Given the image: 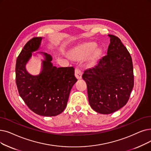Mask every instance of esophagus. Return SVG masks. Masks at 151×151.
I'll use <instances>...</instances> for the list:
<instances>
[{"label": "esophagus", "mask_w": 151, "mask_h": 151, "mask_svg": "<svg viewBox=\"0 0 151 151\" xmlns=\"http://www.w3.org/2000/svg\"><path fill=\"white\" fill-rule=\"evenodd\" d=\"M75 76H76L77 79H78V80L81 79V77H82V71L80 70V68L78 67H76L75 68Z\"/></svg>", "instance_id": "34e87169"}]
</instances>
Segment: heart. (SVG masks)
Segmentation results:
<instances>
[{"mask_svg":"<svg viewBox=\"0 0 151 151\" xmlns=\"http://www.w3.org/2000/svg\"><path fill=\"white\" fill-rule=\"evenodd\" d=\"M96 47V44L93 42L86 43L76 49L73 53V57L78 59H83V58L88 57ZM97 52H94L91 58V61L94 63L97 57Z\"/></svg>","mask_w":151,"mask_h":151,"instance_id":"1","label":"heart"}]
</instances>
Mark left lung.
<instances>
[{
    "label": "left lung",
    "instance_id": "1",
    "mask_svg": "<svg viewBox=\"0 0 151 151\" xmlns=\"http://www.w3.org/2000/svg\"><path fill=\"white\" fill-rule=\"evenodd\" d=\"M107 54L93 68L84 71L90 106L96 112L109 114L126 105L134 86L132 58L117 36L109 35Z\"/></svg>",
    "mask_w": 151,
    "mask_h": 151
}]
</instances>
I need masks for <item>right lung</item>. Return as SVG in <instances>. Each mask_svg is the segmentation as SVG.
Here are the masks:
<instances>
[{"label":"right lung","instance_id":"obj_1","mask_svg":"<svg viewBox=\"0 0 151 151\" xmlns=\"http://www.w3.org/2000/svg\"><path fill=\"white\" fill-rule=\"evenodd\" d=\"M41 37L31 39L17 57L15 73L18 93L29 109L35 114L52 116L61 114L67 107L71 88L77 81L75 68H57L52 65V57L44 53L43 69L37 76L29 74L25 65L38 49Z\"/></svg>","mask_w":151,"mask_h":151}]
</instances>
